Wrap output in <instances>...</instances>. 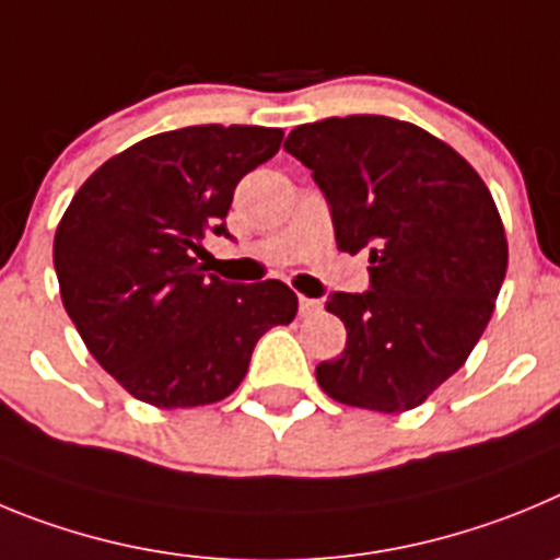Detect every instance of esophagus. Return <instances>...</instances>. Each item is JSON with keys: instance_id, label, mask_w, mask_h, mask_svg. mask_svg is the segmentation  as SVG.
Instances as JSON below:
<instances>
[{"instance_id": "esophagus-1", "label": "esophagus", "mask_w": 560, "mask_h": 560, "mask_svg": "<svg viewBox=\"0 0 560 560\" xmlns=\"http://www.w3.org/2000/svg\"><path fill=\"white\" fill-rule=\"evenodd\" d=\"M320 306H324V304H320V301H317V299H306V295H301V299H299V312H301V315H315V312H320Z\"/></svg>"}]
</instances>
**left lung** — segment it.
I'll use <instances>...</instances> for the list:
<instances>
[{
    "label": "left lung",
    "instance_id": "left-lung-1",
    "mask_svg": "<svg viewBox=\"0 0 560 560\" xmlns=\"http://www.w3.org/2000/svg\"><path fill=\"white\" fill-rule=\"evenodd\" d=\"M284 150L329 200L337 248L371 261V290L326 301L349 337L317 385L340 405L412 410L468 360L505 279L486 180L418 125L374 114L299 125Z\"/></svg>",
    "mask_w": 560,
    "mask_h": 560
}]
</instances>
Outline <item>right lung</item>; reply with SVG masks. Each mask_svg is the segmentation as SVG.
Segmentation results:
<instances>
[{
  "instance_id": "add662e5",
  "label": "right lung",
  "mask_w": 560,
  "mask_h": 560,
  "mask_svg": "<svg viewBox=\"0 0 560 560\" xmlns=\"http://www.w3.org/2000/svg\"><path fill=\"white\" fill-rule=\"evenodd\" d=\"M284 130L192 125L130 144L80 186L55 231L60 299L85 349L139 401L175 410L225 399L259 337L290 324L281 281L229 284L192 254L229 236L236 184L273 159Z\"/></svg>"
}]
</instances>
